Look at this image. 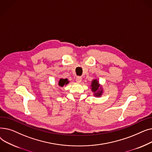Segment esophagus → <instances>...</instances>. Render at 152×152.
Instances as JSON below:
<instances>
[{
    "mask_svg": "<svg viewBox=\"0 0 152 152\" xmlns=\"http://www.w3.org/2000/svg\"><path fill=\"white\" fill-rule=\"evenodd\" d=\"M81 81H82V77H81V76H77V77H76V81L77 83H79L81 82Z\"/></svg>",
    "mask_w": 152,
    "mask_h": 152,
    "instance_id": "obj_1",
    "label": "esophagus"
}]
</instances>
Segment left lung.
I'll return each mask as SVG.
<instances>
[{
	"mask_svg": "<svg viewBox=\"0 0 152 152\" xmlns=\"http://www.w3.org/2000/svg\"><path fill=\"white\" fill-rule=\"evenodd\" d=\"M91 90L94 93L95 96L100 97L102 95L103 90L97 79H93L92 80L91 84Z\"/></svg>",
	"mask_w": 152,
	"mask_h": 152,
	"instance_id": "8db88e82",
	"label": "left lung"
}]
</instances>
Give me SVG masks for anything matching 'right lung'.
Wrapping results in <instances>:
<instances>
[{
  "label": "right lung",
  "instance_id": "1",
  "mask_svg": "<svg viewBox=\"0 0 152 152\" xmlns=\"http://www.w3.org/2000/svg\"><path fill=\"white\" fill-rule=\"evenodd\" d=\"M69 83V81H68V79H60L58 82V85L60 87H63V86L66 85Z\"/></svg>",
  "mask_w": 152,
  "mask_h": 152
}]
</instances>
